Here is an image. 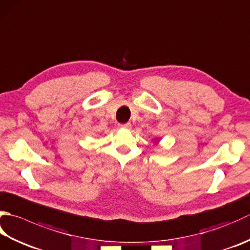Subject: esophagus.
<instances>
[{"mask_svg": "<svg viewBox=\"0 0 250 250\" xmlns=\"http://www.w3.org/2000/svg\"><path fill=\"white\" fill-rule=\"evenodd\" d=\"M119 126H120V128H122V129H129V128H130V126H131V124H129V122H128V124L119 125Z\"/></svg>", "mask_w": 250, "mask_h": 250, "instance_id": "obj_1", "label": "esophagus"}]
</instances>
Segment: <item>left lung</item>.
<instances>
[{"mask_svg":"<svg viewBox=\"0 0 250 250\" xmlns=\"http://www.w3.org/2000/svg\"><path fill=\"white\" fill-rule=\"evenodd\" d=\"M158 141H159V140H156V143H157V142H158Z\"/></svg>","mask_w":250,"mask_h":250,"instance_id":"1","label":"left lung"}]
</instances>
